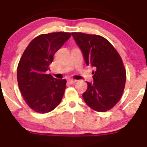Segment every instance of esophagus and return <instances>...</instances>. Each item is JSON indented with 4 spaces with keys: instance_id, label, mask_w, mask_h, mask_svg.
<instances>
[{
    "instance_id": "obj_1",
    "label": "esophagus",
    "mask_w": 147,
    "mask_h": 147,
    "mask_svg": "<svg viewBox=\"0 0 147 147\" xmlns=\"http://www.w3.org/2000/svg\"><path fill=\"white\" fill-rule=\"evenodd\" d=\"M77 82L76 80H74V79H70V80H68V83H69L70 84H74V83H75Z\"/></svg>"
}]
</instances>
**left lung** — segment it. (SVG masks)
I'll return each instance as SVG.
<instances>
[{
    "label": "left lung",
    "mask_w": 147,
    "mask_h": 147,
    "mask_svg": "<svg viewBox=\"0 0 147 147\" xmlns=\"http://www.w3.org/2000/svg\"><path fill=\"white\" fill-rule=\"evenodd\" d=\"M72 35L86 65L95 69L93 83L87 82L83 100L96 111H107L119 101L125 88L126 71L122 60L113 45L101 36L83 33Z\"/></svg>",
    "instance_id": "left-lung-1"
}]
</instances>
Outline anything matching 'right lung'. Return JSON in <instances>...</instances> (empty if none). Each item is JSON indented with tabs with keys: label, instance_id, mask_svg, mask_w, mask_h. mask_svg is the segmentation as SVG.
Wrapping results in <instances>:
<instances>
[{
	"label": "right lung",
	"instance_id": "1",
	"mask_svg": "<svg viewBox=\"0 0 147 147\" xmlns=\"http://www.w3.org/2000/svg\"><path fill=\"white\" fill-rule=\"evenodd\" d=\"M70 36V33L65 32L42 34L30 42L22 54L17 71L18 86L34 111L48 113L61 101L67 80L55 78L46 72L55 53Z\"/></svg>",
	"mask_w": 147,
	"mask_h": 147
}]
</instances>
